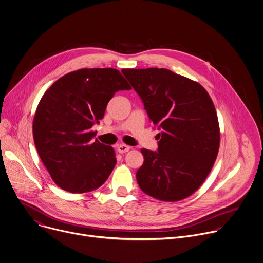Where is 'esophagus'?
<instances>
[{
	"instance_id": "esophagus-1",
	"label": "esophagus",
	"mask_w": 263,
	"mask_h": 263,
	"mask_svg": "<svg viewBox=\"0 0 263 263\" xmlns=\"http://www.w3.org/2000/svg\"><path fill=\"white\" fill-rule=\"evenodd\" d=\"M118 152L119 153H121V154H123V153H126V152H128L129 149H130V146L129 145H126V144H120V145H118Z\"/></svg>"
}]
</instances>
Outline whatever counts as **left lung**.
Returning <instances> with one entry per match:
<instances>
[{
  "label": "left lung",
  "instance_id": "obj_1",
  "mask_svg": "<svg viewBox=\"0 0 263 263\" xmlns=\"http://www.w3.org/2000/svg\"><path fill=\"white\" fill-rule=\"evenodd\" d=\"M159 130L158 152L141 148L140 189L162 201L192 195L205 181L220 146L214 103L204 87L164 68L123 69Z\"/></svg>",
  "mask_w": 263,
  "mask_h": 263
}]
</instances>
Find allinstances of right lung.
I'll list each match as a JSON object with an SVG mask.
<instances>
[{
	"instance_id": "obj_1",
	"label": "right lung",
	"mask_w": 263,
	"mask_h": 263,
	"mask_svg": "<svg viewBox=\"0 0 263 263\" xmlns=\"http://www.w3.org/2000/svg\"><path fill=\"white\" fill-rule=\"evenodd\" d=\"M131 90L114 68L72 71L42 96L33 121L34 142L52 181L70 193L101 187L116 166L111 146L93 141L92 127L103 119L116 92Z\"/></svg>"
}]
</instances>
